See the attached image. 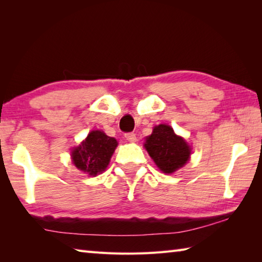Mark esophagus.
Wrapping results in <instances>:
<instances>
[{
	"instance_id": "obj_1",
	"label": "esophagus",
	"mask_w": 262,
	"mask_h": 262,
	"mask_svg": "<svg viewBox=\"0 0 262 262\" xmlns=\"http://www.w3.org/2000/svg\"><path fill=\"white\" fill-rule=\"evenodd\" d=\"M125 138L129 143H135L136 142V135L134 134V133H126Z\"/></svg>"
}]
</instances>
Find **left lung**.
<instances>
[{
  "label": "left lung",
  "instance_id": "obj_1",
  "mask_svg": "<svg viewBox=\"0 0 262 262\" xmlns=\"http://www.w3.org/2000/svg\"><path fill=\"white\" fill-rule=\"evenodd\" d=\"M144 147L163 173H173L182 168L190 158L191 148L173 128L161 124L153 128L152 134L146 137Z\"/></svg>",
  "mask_w": 262,
  "mask_h": 262
}]
</instances>
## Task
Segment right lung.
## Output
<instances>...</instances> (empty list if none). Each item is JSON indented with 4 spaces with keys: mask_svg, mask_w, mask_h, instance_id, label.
Masks as SVG:
<instances>
[{
    "mask_svg": "<svg viewBox=\"0 0 262 262\" xmlns=\"http://www.w3.org/2000/svg\"><path fill=\"white\" fill-rule=\"evenodd\" d=\"M118 143L102 130H92L79 146L72 149V162L77 169L96 177L107 169Z\"/></svg>",
    "mask_w": 262,
    "mask_h": 262,
    "instance_id": "add662e5",
    "label": "right lung"
}]
</instances>
